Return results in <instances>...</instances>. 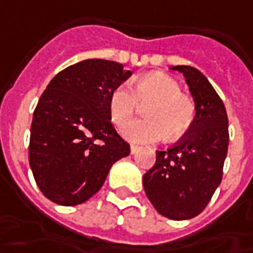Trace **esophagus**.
<instances>
[{"label":"esophagus","mask_w":253,"mask_h":253,"mask_svg":"<svg viewBox=\"0 0 253 253\" xmlns=\"http://www.w3.org/2000/svg\"><path fill=\"white\" fill-rule=\"evenodd\" d=\"M138 150H140V148H138L137 145H130V153H131V154L138 153Z\"/></svg>","instance_id":"esophagus-1"}]
</instances>
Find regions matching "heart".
<instances>
[{"label":"heart","instance_id":"heart-1","mask_svg":"<svg viewBox=\"0 0 253 253\" xmlns=\"http://www.w3.org/2000/svg\"><path fill=\"white\" fill-rule=\"evenodd\" d=\"M152 103L146 108L147 119H137L123 127L122 134L134 144H150L161 140L179 138L190 128L196 108L190 98L182 95L179 84L162 73L141 77L131 85L122 83L109 95L110 119L123 126L134 114L139 102Z\"/></svg>","mask_w":253,"mask_h":253}]
</instances>
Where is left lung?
<instances>
[{"label": "left lung", "mask_w": 253, "mask_h": 253, "mask_svg": "<svg viewBox=\"0 0 253 253\" xmlns=\"http://www.w3.org/2000/svg\"><path fill=\"white\" fill-rule=\"evenodd\" d=\"M170 70L185 77L196 115L178 144L157 151L143 186L158 213L180 221L202 213L220 186L230 135L225 106L205 75L190 66Z\"/></svg>", "instance_id": "8db88e82"}]
</instances>
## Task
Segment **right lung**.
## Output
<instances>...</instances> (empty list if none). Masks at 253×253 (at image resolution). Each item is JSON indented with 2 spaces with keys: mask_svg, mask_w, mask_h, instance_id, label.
<instances>
[{
  "mask_svg": "<svg viewBox=\"0 0 253 253\" xmlns=\"http://www.w3.org/2000/svg\"><path fill=\"white\" fill-rule=\"evenodd\" d=\"M131 75L120 63L88 58L50 81L33 112L29 164L48 200L86 202L105 183L130 145L110 123V91Z\"/></svg>",
  "mask_w": 253,
  "mask_h": 253,
  "instance_id": "1",
  "label": "right lung"
}]
</instances>
